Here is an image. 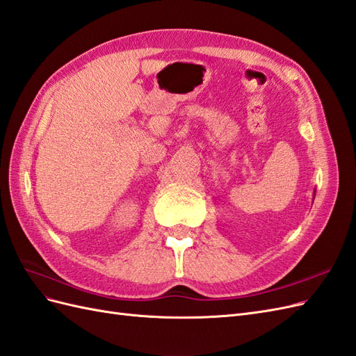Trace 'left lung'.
I'll list each match as a JSON object with an SVG mask.
<instances>
[{"instance_id":"left-lung-1","label":"left lung","mask_w":356,"mask_h":356,"mask_svg":"<svg viewBox=\"0 0 356 356\" xmlns=\"http://www.w3.org/2000/svg\"><path fill=\"white\" fill-rule=\"evenodd\" d=\"M314 195H316V190H314ZM313 199H314V196H313Z\"/></svg>"}]
</instances>
